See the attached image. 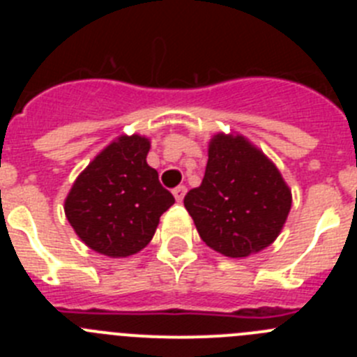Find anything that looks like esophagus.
<instances>
[{"label": "esophagus", "instance_id": "esophagus-1", "mask_svg": "<svg viewBox=\"0 0 357 357\" xmlns=\"http://www.w3.org/2000/svg\"><path fill=\"white\" fill-rule=\"evenodd\" d=\"M185 191H188V189H185V185H176V188L173 189V195H175L176 202H182V198H184Z\"/></svg>", "mask_w": 357, "mask_h": 357}]
</instances>
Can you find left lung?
I'll use <instances>...</instances> for the list:
<instances>
[{"instance_id": "8db88e82", "label": "left lung", "mask_w": 357, "mask_h": 357, "mask_svg": "<svg viewBox=\"0 0 357 357\" xmlns=\"http://www.w3.org/2000/svg\"><path fill=\"white\" fill-rule=\"evenodd\" d=\"M198 234L227 257H247L275 241L291 209L279 169L245 137L218 134L206 175L184 197Z\"/></svg>"}]
</instances>
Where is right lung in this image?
I'll return each instance as SVG.
<instances>
[{
  "label": "right lung",
  "mask_w": 357,
  "mask_h": 357,
  "mask_svg": "<svg viewBox=\"0 0 357 357\" xmlns=\"http://www.w3.org/2000/svg\"><path fill=\"white\" fill-rule=\"evenodd\" d=\"M150 141L121 135L80 173L68 198L66 216L94 252L127 257L150 243L160 214L175 198L146 164Z\"/></svg>",
  "instance_id": "obj_1"
}]
</instances>
